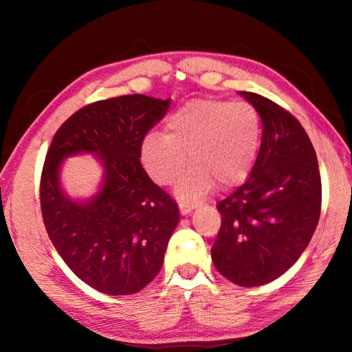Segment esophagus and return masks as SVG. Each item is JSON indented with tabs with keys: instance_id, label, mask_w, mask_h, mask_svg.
<instances>
[{
	"instance_id": "34e87169",
	"label": "esophagus",
	"mask_w": 352,
	"mask_h": 352,
	"mask_svg": "<svg viewBox=\"0 0 352 352\" xmlns=\"http://www.w3.org/2000/svg\"><path fill=\"white\" fill-rule=\"evenodd\" d=\"M178 208H180V212L183 214V216H188V214L194 210V208H197V205L195 204H180L178 205Z\"/></svg>"
}]
</instances>
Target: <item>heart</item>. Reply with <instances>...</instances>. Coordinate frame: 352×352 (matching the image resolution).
Returning a JSON list of instances; mask_svg holds the SVG:
<instances>
[{
    "instance_id": "heart-1",
    "label": "heart",
    "mask_w": 352,
    "mask_h": 352,
    "mask_svg": "<svg viewBox=\"0 0 352 352\" xmlns=\"http://www.w3.org/2000/svg\"><path fill=\"white\" fill-rule=\"evenodd\" d=\"M261 136L259 111L250 102L190 100L166 119V133L146 136L141 160L155 183L169 184L184 169L189 157L192 166L178 180L175 190L182 199H199L216 183L220 188H233L245 182Z\"/></svg>"
}]
</instances>
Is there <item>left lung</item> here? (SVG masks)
Masks as SVG:
<instances>
[{
	"label": "left lung",
	"instance_id": "left-lung-1",
	"mask_svg": "<svg viewBox=\"0 0 352 352\" xmlns=\"http://www.w3.org/2000/svg\"><path fill=\"white\" fill-rule=\"evenodd\" d=\"M259 111L262 141L247 182L220 200L212 264L231 283L258 287L287 272L318 225L321 178L306 130L283 107L239 91Z\"/></svg>",
	"mask_w": 352,
	"mask_h": 352
}]
</instances>
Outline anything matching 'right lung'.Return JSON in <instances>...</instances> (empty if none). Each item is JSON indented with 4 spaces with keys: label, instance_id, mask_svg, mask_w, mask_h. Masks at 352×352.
I'll use <instances>...</instances> for the list:
<instances>
[{
    "label": "right lung",
    "instance_id": "obj_1",
    "mask_svg": "<svg viewBox=\"0 0 352 352\" xmlns=\"http://www.w3.org/2000/svg\"><path fill=\"white\" fill-rule=\"evenodd\" d=\"M170 99L127 94L83 107L57 130L46 153L40 204L47 236L74 275L107 295L144 289L163 267L180 220L174 200L140 162L146 133ZM90 153L103 168L98 192L74 201L61 188L63 162Z\"/></svg>",
    "mask_w": 352,
    "mask_h": 352
}]
</instances>
